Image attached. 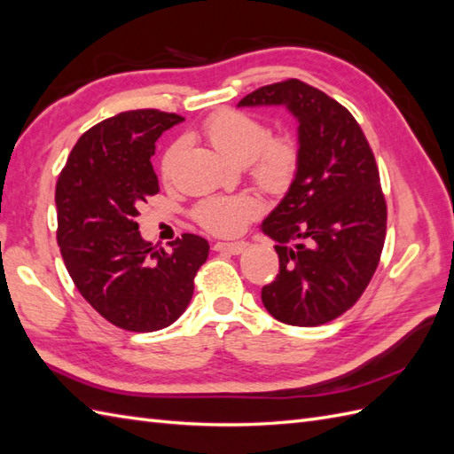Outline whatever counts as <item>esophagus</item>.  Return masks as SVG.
Wrapping results in <instances>:
<instances>
[{"label": "esophagus", "mask_w": 454, "mask_h": 454, "mask_svg": "<svg viewBox=\"0 0 454 454\" xmlns=\"http://www.w3.org/2000/svg\"><path fill=\"white\" fill-rule=\"evenodd\" d=\"M247 242L245 240H240V242H217V245L214 247L217 252H229V254H233V256H237V254H240V252H245L247 250Z\"/></svg>", "instance_id": "obj_1"}]
</instances>
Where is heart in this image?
<instances>
[{
	"label": "heart",
	"instance_id": "heart-1",
	"mask_svg": "<svg viewBox=\"0 0 454 454\" xmlns=\"http://www.w3.org/2000/svg\"><path fill=\"white\" fill-rule=\"evenodd\" d=\"M204 137L237 163H248L250 179L270 194H285L301 169V140L291 130L270 135V127L258 115L242 109H221L202 125ZM183 142L176 140L161 158V175L169 179ZM262 200L252 194L209 196L194 207L196 223L217 237L242 233L248 223L260 217Z\"/></svg>",
	"mask_w": 454,
	"mask_h": 454
}]
</instances>
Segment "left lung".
Listing matches in <instances>:
<instances>
[{"instance_id":"obj_1","label":"left lung","mask_w":454,"mask_h":454,"mask_svg":"<svg viewBox=\"0 0 454 454\" xmlns=\"http://www.w3.org/2000/svg\"><path fill=\"white\" fill-rule=\"evenodd\" d=\"M285 104L298 119L301 169L262 231L278 240L279 273L262 302L286 325L316 327L350 310L378 268L387 202L380 169L345 106L298 79L262 86L239 106Z\"/></svg>"}]
</instances>
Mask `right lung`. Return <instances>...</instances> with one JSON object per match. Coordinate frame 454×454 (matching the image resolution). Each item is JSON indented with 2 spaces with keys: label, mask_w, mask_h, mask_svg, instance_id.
I'll use <instances>...</instances> for the list:
<instances>
[{
  "label": "right lung",
  "mask_w": 454,
  "mask_h": 454,
  "mask_svg": "<svg viewBox=\"0 0 454 454\" xmlns=\"http://www.w3.org/2000/svg\"><path fill=\"white\" fill-rule=\"evenodd\" d=\"M176 114L135 109L88 129L55 186L58 245L76 289L121 329L148 333L186 310L207 240L184 233L171 250L140 237L137 215L160 192L150 158Z\"/></svg>",
  "instance_id": "add662e5"
}]
</instances>
